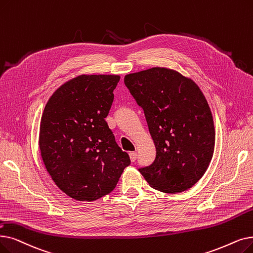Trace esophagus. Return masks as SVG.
I'll use <instances>...</instances> for the list:
<instances>
[{
  "label": "esophagus",
  "instance_id": "1",
  "mask_svg": "<svg viewBox=\"0 0 253 253\" xmlns=\"http://www.w3.org/2000/svg\"><path fill=\"white\" fill-rule=\"evenodd\" d=\"M129 157H130L131 162H134V161L136 160V157H137L136 152H130V153H129Z\"/></svg>",
  "mask_w": 253,
  "mask_h": 253
}]
</instances>
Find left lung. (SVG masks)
Here are the masks:
<instances>
[{
  "label": "left lung",
  "mask_w": 253,
  "mask_h": 253,
  "mask_svg": "<svg viewBox=\"0 0 253 253\" xmlns=\"http://www.w3.org/2000/svg\"><path fill=\"white\" fill-rule=\"evenodd\" d=\"M124 83L144 109L156 147L155 160L138 170L161 192L191 188L206 172L215 147L212 113L199 85L161 67L127 74Z\"/></svg>",
  "instance_id": "obj_1"
}]
</instances>
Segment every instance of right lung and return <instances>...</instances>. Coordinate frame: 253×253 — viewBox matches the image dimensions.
I'll return each instance as SVG.
<instances>
[{
  "label": "right lung",
  "mask_w": 253,
  "mask_h": 253,
  "mask_svg": "<svg viewBox=\"0 0 253 253\" xmlns=\"http://www.w3.org/2000/svg\"><path fill=\"white\" fill-rule=\"evenodd\" d=\"M119 75H80L47 101L40 122L42 160L58 187L76 201L111 193L130 164L105 122Z\"/></svg>",
  "instance_id": "1"
}]
</instances>
